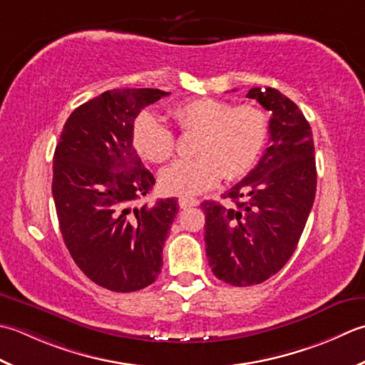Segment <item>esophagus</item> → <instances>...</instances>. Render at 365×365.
<instances>
[{
  "instance_id": "esophagus-1",
  "label": "esophagus",
  "mask_w": 365,
  "mask_h": 365,
  "mask_svg": "<svg viewBox=\"0 0 365 365\" xmlns=\"http://www.w3.org/2000/svg\"><path fill=\"white\" fill-rule=\"evenodd\" d=\"M200 202L197 198H187V197H181L180 198V206L182 207V210H187V207H192V206H198Z\"/></svg>"
}]
</instances>
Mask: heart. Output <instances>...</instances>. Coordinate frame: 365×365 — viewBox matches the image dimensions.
Instances as JSON below:
<instances>
[{
	"mask_svg": "<svg viewBox=\"0 0 365 365\" xmlns=\"http://www.w3.org/2000/svg\"><path fill=\"white\" fill-rule=\"evenodd\" d=\"M172 118L182 133H197V158L163 168L160 189L170 195L193 197L212 189L222 178L236 180L255 165L267 140V118L250 103L233 107L214 98L178 103ZM132 146L141 159L162 163L173 158V132L151 111H141L132 124Z\"/></svg>",
	"mask_w": 365,
	"mask_h": 365,
	"instance_id": "b5f03b06",
	"label": "heart"
}]
</instances>
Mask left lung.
I'll use <instances>...</instances> for the list:
<instances>
[{"label": "left lung", "instance_id": "1", "mask_svg": "<svg viewBox=\"0 0 365 365\" xmlns=\"http://www.w3.org/2000/svg\"><path fill=\"white\" fill-rule=\"evenodd\" d=\"M247 98L272 113L269 148L225 193L228 205L202 203L211 271L235 287L262 284L285 266L317 192L314 137L302 111L274 88H252Z\"/></svg>", "mask_w": 365, "mask_h": 365}]
</instances>
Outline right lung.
<instances>
[{"label":"right lung","mask_w":365,"mask_h":365,"mask_svg":"<svg viewBox=\"0 0 365 365\" xmlns=\"http://www.w3.org/2000/svg\"><path fill=\"white\" fill-rule=\"evenodd\" d=\"M170 93L111 89L66 121L53 155L51 192L71 257L94 284L116 293L151 285L178 214V200L133 206L155 182L132 146V124Z\"/></svg>","instance_id":"1"}]
</instances>
